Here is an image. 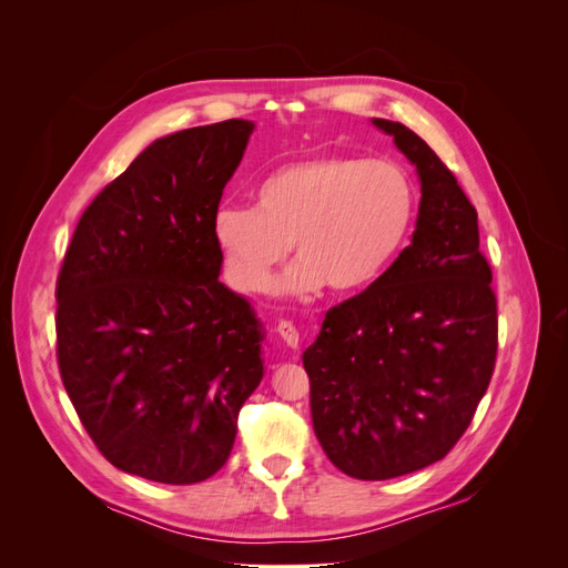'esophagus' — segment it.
<instances>
[{"mask_svg":"<svg viewBox=\"0 0 568 568\" xmlns=\"http://www.w3.org/2000/svg\"><path fill=\"white\" fill-rule=\"evenodd\" d=\"M277 334L284 338V343L288 348H298V343H301V332L296 329V324L294 322H280L277 324Z\"/></svg>","mask_w":568,"mask_h":568,"instance_id":"34e87169","label":"esophagus"}]
</instances>
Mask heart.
<instances>
[{"instance_id":"b5f03b06","label":"heart","mask_w":568,"mask_h":568,"mask_svg":"<svg viewBox=\"0 0 568 568\" xmlns=\"http://www.w3.org/2000/svg\"><path fill=\"white\" fill-rule=\"evenodd\" d=\"M251 211L222 205L213 242L230 284L263 294L294 251L282 291L322 286L351 296L372 286L403 251L417 217V184L393 161L320 153L272 170L251 192Z\"/></svg>"}]
</instances>
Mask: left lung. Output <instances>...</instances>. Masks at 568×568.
<instances>
[{
    "instance_id": "8db88e82",
    "label": "left lung",
    "mask_w": 568,
    "mask_h": 568,
    "mask_svg": "<svg viewBox=\"0 0 568 568\" xmlns=\"http://www.w3.org/2000/svg\"><path fill=\"white\" fill-rule=\"evenodd\" d=\"M374 125L417 165V230L379 280L326 313L303 353L315 436L334 467L359 480L448 455L497 357V298L476 209L419 134L384 118Z\"/></svg>"
}]
</instances>
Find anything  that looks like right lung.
Instances as JSON below:
<instances>
[{"instance_id": "obj_1", "label": "right lung", "mask_w": 568, "mask_h": 568, "mask_svg": "<svg viewBox=\"0 0 568 568\" xmlns=\"http://www.w3.org/2000/svg\"><path fill=\"white\" fill-rule=\"evenodd\" d=\"M251 120L146 146L84 209L57 280V359L78 417L113 467L199 484L227 462L263 379V332L222 284L213 217Z\"/></svg>"}]
</instances>
